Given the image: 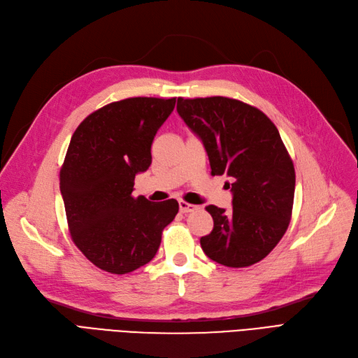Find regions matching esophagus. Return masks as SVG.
Wrapping results in <instances>:
<instances>
[{"label": "esophagus", "instance_id": "esophagus-1", "mask_svg": "<svg viewBox=\"0 0 358 358\" xmlns=\"http://www.w3.org/2000/svg\"><path fill=\"white\" fill-rule=\"evenodd\" d=\"M179 209H180V212H182V213H189V212L197 210V209H199V206H196V204H191V203H187V201L180 200V201H179Z\"/></svg>", "mask_w": 358, "mask_h": 358}]
</instances>
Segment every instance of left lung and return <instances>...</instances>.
<instances>
[{"label":"left lung","mask_w":358,"mask_h":358,"mask_svg":"<svg viewBox=\"0 0 358 358\" xmlns=\"http://www.w3.org/2000/svg\"><path fill=\"white\" fill-rule=\"evenodd\" d=\"M178 113L208 152L212 175H227L233 209L206 208L213 230L200 239L213 262L248 267L279 243L291 220L296 171L278 128L257 107L227 96L178 99Z\"/></svg>","instance_id":"1"}]
</instances>
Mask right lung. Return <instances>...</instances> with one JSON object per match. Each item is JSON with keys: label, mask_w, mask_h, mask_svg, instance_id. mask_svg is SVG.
I'll list each match as a JSON object with an SVG mask.
<instances>
[{"label": "right lung", "mask_w": 358, "mask_h": 358, "mask_svg": "<svg viewBox=\"0 0 358 358\" xmlns=\"http://www.w3.org/2000/svg\"><path fill=\"white\" fill-rule=\"evenodd\" d=\"M176 99L134 96L107 104L76 128L59 173L71 239L104 272L125 275L152 259L175 199L133 197L134 178L152 162L150 146Z\"/></svg>", "instance_id": "obj_1"}]
</instances>
